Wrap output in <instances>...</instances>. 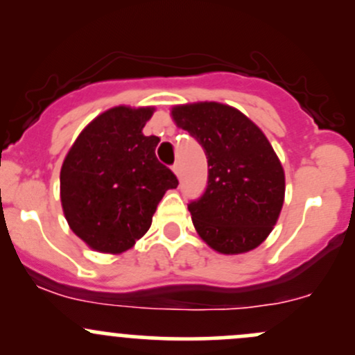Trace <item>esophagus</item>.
I'll return each instance as SVG.
<instances>
[{
    "label": "esophagus",
    "mask_w": 355,
    "mask_h": 355,
    "mask_svg": "<svg viewBox=\"0 0 355 355\" xmlns=\"http://www.w3.org/2000/svg\"><path fill=\"white\" fill-rule=\"evenodd\" d=\"M171 170H173V173L177 175V177H180V164L175 163V164H173V168H171Z\"/></svg>",
    "instance_id": "34e87169"
}]
</instances>
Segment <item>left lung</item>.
<instances>
[{"instance_id":"left-lung-1","label":"left lung","mask_w":355,"mask_h":355,"mask_svg":"<svg viewBox=\"0 0 355 355\" xmlns=\"http://www.w3.org/2000/svg\"><path fill=\"white\" fill-rule=\"evenodd\" d=\"M207 156V187L189 204L199 237L220 254H244L266 241L285 199V171L270 141L242 111L214 101L171 108Z\"/></svg>"}]
</instances>
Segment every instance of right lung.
I'll list each match as a JSON object with an SVG mask.
<instances>
[{"label": "right lung", "instance_id": "right-lung-1", "mask_svg": "<svg viewBox=\"0 0 355 355\" xmlns=\"http://www.w3.org/2000/svg\"><path fill=\"white\" fill-rule=\"evenodd\" d=\"M153 106H114L75 139L60 171L68 227L91 249L121 254L149 230L157 202L178 180L155 155L159 137L142 128Z\"/></svg>", "mask_w": 355, "mask_h": 355}]
</instances>
